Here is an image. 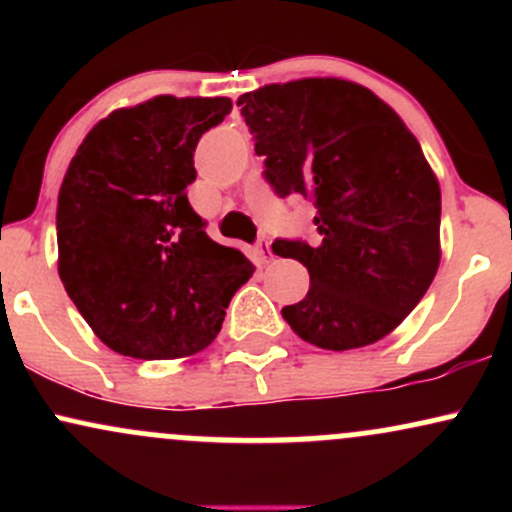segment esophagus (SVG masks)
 Returning a JSON list of instances; mask_svg holds the SVG:
<instances>
[{"instance_id":"obj_1","label":"esophagus","mask_w":512,"mask_h":512,"mask_svg":"<svg viewBox=\"0 0 512 512\" xmlns=\"http://www.w3.org/2000/svg\"><path fill=\"white\" fill-rule=\"evenodd\" d=\"M255 255H257V260H260V264H269V260H272V250H269V240L267 238L257 240Z\"/></svg>"}]
</instances>
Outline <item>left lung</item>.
<instances>
[{
	"label": "left lung",
	"instance_id": "obj_1",
	"mask_svg": "<svg viewBox=\"0 0 512 512\" xmlns=\"http://www.w3.org/2000/svg\"><path fill=\"white\" fill-rule=\"evenodd\" d=\"M238 105L276 195L317 207L320 245H272L310 274L284 320L327 351L387 337L440 264V185L416 137L370 88L334 76L262 86Z\"/></svg>",
	"mask_w": 512,
	"mask_h": 512
}]
</instances>
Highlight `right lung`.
Masks as SVG:
<instances>
[{"instance_id":"obj_1","label":"right lung","mask_w":512,"mask_h":512,"mask_svg":"<svg viewBox=\"0 0 512 512\" xmlns=\"http://www.w3.org/2000/svg\"><path fill=\"white\" fill-rule=\"evenodd\" d=\"M231 98L156 96L103 117L57 197L60 279L96 337L144 361L192 356L255 267L211 240L187 202L199 137Z\"/></svg>"}]
</instances>
